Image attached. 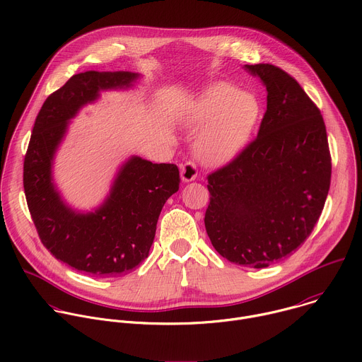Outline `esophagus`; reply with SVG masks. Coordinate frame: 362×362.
Here are the masks:
<instances>
[{
	"label": "esophagus",
	"mask_w": 362,
	"mask_h": 362,
	"mask_svg": "<svg viewBox=\"0 0 362 362\" xmlns=\"http://www.w3.org/2000/svg\"><path fill=\"white\" fill-rule=\"evenodd\" d=\"M180 176L183 182H192L196 179L197 176V165L194 163V160H187L182 165L180 169Z\"/></svg>",
	"instance_id": "1"
}]
</instances>
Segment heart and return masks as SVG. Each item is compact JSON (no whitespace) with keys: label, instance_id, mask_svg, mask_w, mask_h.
I'll use <instances>...</instances> for the list:
<instances>
[{"label":"heart","instance_id":"b5f03b06","mask_svg":"<svg viewBox=\"0 0 362 362\" xmlns=\"http://www.w3.org/2000/svg\"><path fill=\"white\" fill-rule=\"evenodd\" d=\"M262 116V103L253 93L231 85L210 88L192 107L190 122L207 127L196 142L199 158L210 165L224 163L249 144Z\"/></svg>","mask_w":362,"mask_h":362}]
</instances>
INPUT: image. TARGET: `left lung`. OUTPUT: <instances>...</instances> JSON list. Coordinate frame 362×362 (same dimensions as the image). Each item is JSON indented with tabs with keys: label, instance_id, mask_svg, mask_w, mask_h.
Here are the masks:
<instances>
[{
	"label": "left lung",
	"instance_id": "8db88e82",
	"mask_svg": "<svg viewBox=\"0 0 362 362\" xmlns=\"http://www.w3.org/2000/svg\"><path fill=\"white\" fill-rule=\"evenodd\" d=\"M267 89L257 136L207 175L204 214L216 252L264 269L296 252L314 230L331 183L322 115L300 83L270 64L246 65Z\"/></svg>",
	"mask_w": 362,
	"mask_h": 362
}]
</instances>
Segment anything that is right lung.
<instances>
[{
    "instance_id": "add662e5",
    "label": "right lung",
    "mask_w": 362,
    "mask_h": 362,
    "mask_svg": "<svg viewBox=\"0 0 362 362\" xmlns=\"http://www.w3.org/2000/svg\"><path fill=\"white\" fill-rule=\"evenodd\" d=\"M136 76L88 71L69 78L40 109L24 159L25 199L41 243L57 260L96 277L125 274L148 257L162 207L179 189V169L132 158L103 206L79 214L54 189L51 162L66 120L96 99L99 89L129 86Z\"/></svg>"
}]
</instances>
